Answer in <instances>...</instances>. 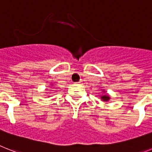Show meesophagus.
I'll return each mask as SVG.
<instances>
[{
  "label": "esophagus",
  "instance_id": "34e87169",
  "mask_svg": "<svg viewBox=\"0 0 152 152\" xmlns=\"http://www.w3.org/2000/svg\"><path fill=\"white\" fill-rule=\"evenodd\" d=\"M82 83V81L80 80V81H79V82H77V83Z\"/></svg>",
  "mask_w": 152,
  "mask_h": 152
}]
</instances>
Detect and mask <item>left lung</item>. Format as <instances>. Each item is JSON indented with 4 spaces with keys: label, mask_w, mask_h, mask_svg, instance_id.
I'll return each mask as SVG.
<instances>
[{
    "label": "left lung",
    "mask_w": 152,
    "mask_h": 152,
    "mask_svg": "<svg viewBox=\"0 0 152 152\" xmlns=\"http://www.w3.org/2000/svg\"><path fill=\"white\" fill-rule=\"evenodd\" d=\"M102 92L104 93V94H102V95H100V97H101V99H102V101H103V102H108L109 100H110V97H109V95H108L106 93L105 91H102Z\"/></svg>",
    "instance_id": "8db88e82"
}]
</instances>
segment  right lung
Returning <instances> with one entry per match:
<instances>
[{
  "label": "right lung",
  "mask_w": 152,
  "mask_h": 152,
  "mask_svg": "<svg viewBox=\"0 0 152 152\" xmlns=\"http://www.w3.org/2000/svg\"><path fill=\"white\" fill-rule=\"evenodd\" d=\"M50 86H54V85H52V84H50Z\"/></svg>",
  "instance_id": "right-lung-1"
}]
</instances>
